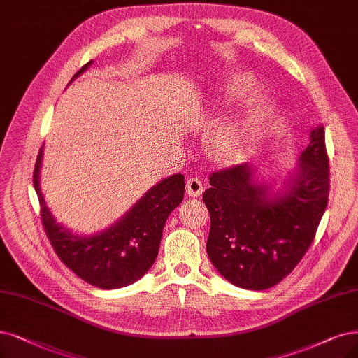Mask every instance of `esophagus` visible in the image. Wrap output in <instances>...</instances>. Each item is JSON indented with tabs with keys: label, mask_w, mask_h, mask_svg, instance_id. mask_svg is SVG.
Returning <instances> with one entry per match:
<instances>
[{
	"label": "esophagus",
	"mask_w": 358,
	"mask_h": 358,
	"mask_svg": "<svg viewBox=\"0 0 358 358\" xmlns=\"http://www.w3.org/2000/svg\"><path fill=\"white\" fill-rule=\"evenodd\" d=\"M204 191V185L198 178H191L187 180V192L189 196H199Z\"/></svg>",
	"instance_id": "34e87169"
}]
</instances>
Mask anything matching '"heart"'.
<instances>
[{
	"label": "heart",
	"mask_w": 358,
	"mask_h": 358,
	"mask_svg": "<svg viewBox=\"0 0 358 358\" xmlns=\"http://www.w3.org/2000/svg\"><path fill=\"white\" fill-rule=\"evenodd\" d=\"M254 87V79L247 75H235L227 82V96H242ZM262 126V113L248 111L244 116L229 122L214 139V150L223 159H232L238 155L250 141L259 132Z\"/></svg>",
	"instance_id": "b5f03b06"
}]
</instances>
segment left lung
<instances>
[{"instance_id": "8db88e82", "label": "left lung", "mask_w": 358, "mask_h": 358, "mask_svg": "<svg viewBox=\"0 0 358 358\" xmlns=\"http://www.w3.org/2000/svg\"><path fill=\"white\" fill-rule=\"evenodd\" d=\"M296 173L283 191L257 182L242 163L214 171L204 195L210 213L207 252L213 266L235 287L263 291L288 276L316 235L327 206L329 159L324 127L310 132Z\"/></svg>"}]
</instances>
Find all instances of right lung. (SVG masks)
<instances>
[{"label":"right lung","instance_id":"add662e5","mask_svg":"<svg viewBox=\"0 0 358 358\" xmlns=\"http://www.w3.org/2000/svg\"><path fill=\"white\" fill-rule=\"evenodd\" d=\"M91 63L85 64L73 79ZM42 151L44 147H41L35 163L34 187L41 204L42 224L60 260L82 280L101 289L123 288L141 279L159 254L169 214L182 203L183 175L169 176L154 185L120 220L106 231L80 236L55 222L42 196L39 187Z\"/></svg>","mask_w":358,"mask_h":358}]
</instances>
